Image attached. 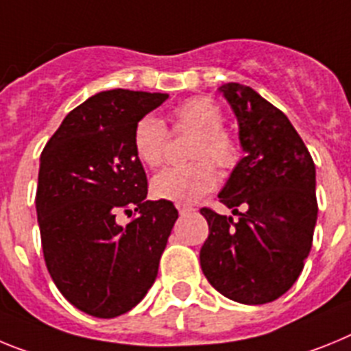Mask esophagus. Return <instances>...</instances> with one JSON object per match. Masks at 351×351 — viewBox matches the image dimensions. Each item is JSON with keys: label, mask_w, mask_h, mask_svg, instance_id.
<instances>
[{"label": "esophagus", "mask_w": 351, "mask_h": 351, "mask_svg": "<svg viewBox=\"0 0 351 351\" xmlns=\"http://www.w3.org/2000/svg\"><path fill=\"white\" fill-rule=\"evenodd\" d=\"M176 208H178V212L182 213V215H185V213H191V212H194V208L193 206H185V205H178L176 206Z\"/></svg>", "instance_id": "1"}]
</instances>
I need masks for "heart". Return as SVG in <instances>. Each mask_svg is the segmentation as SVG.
<instances>
[{
  "mask_svg": "<svg viewBox=\"0 0 351 351\" xmlns=\"http://www.w3.org/2000/svg\"><path fill=\"white\" fill-rule=\"evenodd\" d=\"M173 132L194 134L187 166L167 167L152 182L154 196L176 205H189L213 191L219 169H231L239 162V145L222 129L224 117L217 104L208 97H194L176 106L171 114ZM169 132L160 118L146 114L136 123L132 146L138 158L148 167L162 166Z\"/></svg>",
  "mask_w": 351,
  "mask_h": 351,
  "instance_id": "1",
  "label": "heart"
}]
</instances>
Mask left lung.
Instances as JSON below:
<instances>
[{"instance_id":"left-lung-1","label":"left lung","mask_w":351,"mask_h":351,"mask_svg":"<svg viewBox=\"0 0 351 351\" xmlns=\"http://www.w3.org/2000/svg\"><path fill=\"white\" fill-rule=\"evenodd\" d=\"M221 91L237 114L245 157L219 201L239 221L199 210L210 230L201 270L224 297L260 306L293 286L309 256L318 217L316 169L281 109L243 84H222Z\"/></svg>"}]
</instances>
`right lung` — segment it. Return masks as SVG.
Here are the masks:
<instances>
[{"instance_id":"right-lung-1","label":"right lung","mask_w":351,"mask_h":351,"mask_svg":"<svg viewBox=\"0 0 351 351\" xmlns=\"http://www.w3.org/2000/svg\"><path fill=\"white\" fill-rule=\"evenodd\" d=\"M166 93L109 90L66 114L40 155L36 215L45 267L72 306L117 318L155 282L178 210L146 201L134 127ZM121 211L133 219L121 227Z\"/></svg>"}]
</instances>
